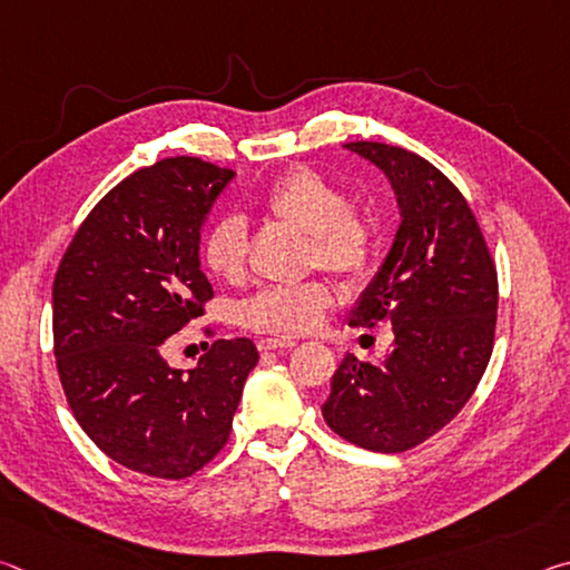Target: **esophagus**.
Wrapping results in <instances>:
<instances>
[{
  "instance_id": "obj_1",
  "label": "esophagus",
  "mask_w": 570,
  "mask_h": 570,
  "mask_svg": "<svg viewBox=\"0 0 570 570\" xmlns=\"http://www.w3.org/2000/svg\"><path fill=\"white\" fill-rule=\"evenodd\" d=\"M256 346H258V352H274V350H292V346H296V342H292V340H258Z\"/></svg>"
}]
</instances>
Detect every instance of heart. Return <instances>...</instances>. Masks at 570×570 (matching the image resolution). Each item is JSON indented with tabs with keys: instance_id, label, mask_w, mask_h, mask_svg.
<instances>
[{
	"instance_id": "1",
	"label": "heart",
	"mask_w": 570,
	"mask_h": 570,
	"mask_svg": "<svg viewBox=\"0 0 570 570\" xmlns=\"http://www.w3.org/2000/svg\"><path fill=\"white\" fill-rule=\"evenodd\" d=\"M258 208L274 224L306 236L304 264L322 268L346 284L370 278L380 258V226L370 210L352 206L340 183L314 168H288L268 183ZM206 272L224 284L246 276L248 234L238 218H218L200 244ZM334 304V292L324 282L296 286H268L238 306V322L258 334L294 340L314 332Z\"/></svg>"
}]
</instances>
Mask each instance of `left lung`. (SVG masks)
Segmentation results:
<instances>
[{"label":"left lung","mask_w":570,"mask_h":570,"mask_svg":"<svg viewBox=\"0 0 570 570\" xmlns=\"http://www.w3.org/2000/svg\"><path fill=\"white\" fill-rule=\"evenodd\" d=\"M346 148L390 178L402 224L350 326L392 324L380 364L346 354L322 414L336 435L374 452H404L465 407L493 354L498 272L468 200L417 153L356 140Z\"/></svg>","instance_id":"left-lung-1"}]
</instances>
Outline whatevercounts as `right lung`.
I'll use <instances>...</instances> for the list:
<instances>
[{
    "mask_svg": "<svg viewBox=\"0 0 570 570\" xmlns=\"http://www.w3.org/2000/svg\"><path fill=\"white\" fill-rule=\"evenodd\" d=\"M234 176L188 156L135 170L105 193L57 266L52 334L67 404L105 455L142 475L183 480L208 465L258 362L250 340H216L188 372L163 360L168 336L214 298L200 226Z\"/></svg>",
    "mask_w": 570,
    "mask_h": 570,
    "instance_id": "1",
    "label": "right lung"
}]
</instances>
